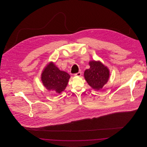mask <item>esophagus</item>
Returning <instances> with one entry per match:
<instances>
[{
	"instance_id": "34e87169",
	"label": "esophagus",
	"mask_w": 147,
	"mask_h": 147,
	"mask_svg": "<svg viewBox=\"0 0 147 147\" xmlns=\"http://www.w3.org/2000/svg\"><path fill=\"white\" fill-rule=\"evenodd\" d=\"M81 74H82L81 72H78V73H76V74H74V76H78V77H79V76H81Z\"/></svg>"
}]
</instances>
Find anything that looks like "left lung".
<instances>
[{
    "mask_svg": "<svg viewBox=\"0 0 147 147\" xmlns=\"http://www.w3.org/2000/svg\"><path fill=\"white\" fill-rule=\"evenodd\" d=\"M90 68L85 70L84 78L91 88L100 90L107 83L110 77V71L100 61L89 62Z\"/></svg>",
    "mask_w": 147,
    "mask_h": 147,
    "instance_id": "8db88e82",
    "label": "left lung"
}]
</instances>
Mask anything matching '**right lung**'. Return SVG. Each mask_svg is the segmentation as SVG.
I'll list each match as a JSON object with an SVG mask.
<instances>
[{"label": "right lung", "instance_id": "obj_1", "mask_svg": "<svg viewBox=\"0 0 147 147\" xmlns=\"http://www.w3.org/2000/svg\"><path fill=\"white\" fill-rule=\"evenodd\" d=\"M70 77L67 73L59 70L51 62L43 70L41 81L48 90L61 94L67 87Z\"/></svg>", "mask_w": 147, "mask_h": 147}]
</instances>
